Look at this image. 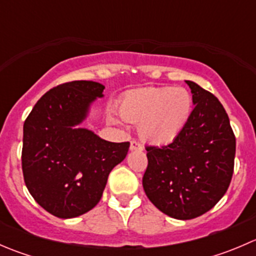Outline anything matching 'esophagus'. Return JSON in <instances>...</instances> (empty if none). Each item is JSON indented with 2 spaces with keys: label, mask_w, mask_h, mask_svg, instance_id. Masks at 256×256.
<instances>
[{
  "label": "esophagus",
  "mask_w": 256,
  "mask_h": 256,
  "mask_svg": "<svg viewBox=\"0 0 256 256\" xmlns=\"http://www.w3.org/2000/svg\"><path fill=\"white\" fill-rule=\"evenodd\" d=\"M142 150V144H140L138 141H131L130 144V151H141Z\"/></svg>",
  "instance_id": "1"
}]
</instances>
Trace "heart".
Here are the masks:
<instances>
[{
  "instance_id": "heart-1",
  "label": "heart",
  "mask_w": 256,
  "mask_h": 256,
  "mask_svg": "<svg viewBox=\"0 0 256 256\" xmlns=\"http://www.w3.org/2000/svg\"><path fill=\"white\" fill-rule=\"evenodd\" d=\"M193 106L192 94L184 88L152 86L126 94L118 104V112L128 122L138 124V135L144 141L164 144L182 134Z\"/></svg>"
}]
</instances>
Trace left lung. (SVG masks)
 <instances>
[{
	"label": "left lung",
	"instance_id": "obj_1",
	"mask_svg": "<svg viewBox=\"0 0 256 256\" xmlns=\"http://www.w3.org/2000/svg\"><path fill=\"white\" fill-rule=\"evenodd\" d=\"M194 109L184 130L161 147H146L142 186L162 213L180 220L197 218L226 194L234 170L236 136L228 114L213 94L186 80Z\"/></svg>",
	"mask_w": 256,
	"mask_h": 256
}]
</instances>
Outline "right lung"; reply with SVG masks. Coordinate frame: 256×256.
<instances>
[{
	"mask_svg": "<svg viewBox=\"0 0 256 256\" xmlns=\"http://www.w3.org/2000/svg\"><path fill=\"white\" fill-rule=\"evenodd\" d=\"M105 86L92 80L58 85L37 102L23 125L22 170L36 202L62 219L99 203L108 177L130 142H110L80 128Z\"/></svg>",
	"mask_w": 256,
	"mask_h": 256,
	"instance_id": "right-lung-1",
	"label": "right lung"
}]
</instances>
